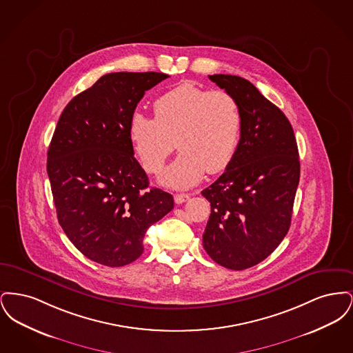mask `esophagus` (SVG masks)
<instances>
[{
  "instance_id": "obj_1",
  "label": "esophagus",
  "mask_w": 353,
  "mask_h": 353,
  "mask_svg": "<svg viewBox=\"0 0 353 353\" xmlns=\"http://www.w3.org/2000/svg\"><path fill=\"white\" fill-rule=\"evenodd\" d=\"M190 199V194H174V202L176 203H184Z\"/></svg>"
}]
</instances>
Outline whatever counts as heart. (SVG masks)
Returning <instances> with one entry per match:
<instances>
[{"label":"heart","mask_w":353,"mask_h":353,"mask_svg":"<svg viewBox=\"0 0 353 353\" xmlns=\"http://www.w3.org/2000/svg\"><path fill=\"white\" fill-rule=\"evenodd\" d=\"M153 111L154 118L134 111L128 134L150 173L163 169L177 143L181 152L161 174L163 184L190 188L201 181L205 170L216 174L230 165L242 128L241 105L233 94L185 82L159 97Z\"/></svg>","instance_id":"obj_1"}]
</instances>
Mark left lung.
I'll return each instance as SVG.
<instances>
[{"label": "left lung", "instance_id": "1", "mask_svg": "<svg viewBox=\"0 0 353 353\" xmlns=\"http://www.w3.org/2000/svg\"><path fill=\"white\" fill-rule=\"evenodd\" d=\"M209 79L239 101L242 128L230 165L201 192L210 202L202 245L221 266L249 269L290 229L301 176L296 139L285 114L249 81L225 74Z\"/></svg>", "mask_w": 353, "mask_h": 353}]
</instances>
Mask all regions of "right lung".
<instances>
[{
	"label": "right lung",
	"instance_id": "right-lung-1",
	"mask_svg": "<svg viewBox=\"0 0 353 353\" xmlns=\"http://www.w3.org/2000/svg\"><path fill=\"white\" fill-rule=\"evenodd\" d=\"M163 72H111L65 107L48 151L58 222L88 259L125 266L144 250L148 228L173 209L134 159L128 125Z\"/></svg>",
	"mask_w": 353,
	"mask_h": 353
}]
</instances>
